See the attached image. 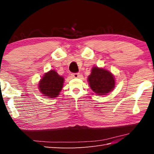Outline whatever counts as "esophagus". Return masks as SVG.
Listing matches in <instances>:
<instances>
[{
  "label": "esophagus",
  "instance_id": "obj_1",
  "mask_svg": "<svg viewBox=\"0 0 154 154\" xmlns=\"http://www.w3.org/2000/svg\"><path fill=\"white\" fill-rule=\"evenodd\" d=\"M71 76L73 78H79L80 77V74L79 73H72Z\"/></svg>",
  "mask_w": 154,
  "mask_h": 154
}]
</instances>
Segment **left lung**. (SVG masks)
Listing matches in <instances>:
<instances>
[{"instance_id":"left-lung-1","label":"left lung","mask_w":154,"mask_h":154,"mask_svg":"<svg viewBox=\"0 0 154 154\" xmlns=\"http://www.w3.org/2000/svg\"><path fill=\"white\" fill-rule=\"evenodd\" d=\"M91 89L99 96L106 95L115 87L113 74L104 68L94 66L87 78Z\"/></svg>"}]
</instances>
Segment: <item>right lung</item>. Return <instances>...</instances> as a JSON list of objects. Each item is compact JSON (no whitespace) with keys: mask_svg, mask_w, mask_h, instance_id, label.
Listing matches in <instances>:
<instances>
[{"mask_svg":"<svg viewBox=\"0 0 154 154\" xmlns=\"http://www.w3.org/2000/svg\"><path fill=\"white\" fill-rule=\"evenodd\" d=\"M63 83V77L52 69L45 73L42 77L38 83V89L44 97L54 99L60 94Z\"/></svg>","mask_w":154,"mask_h":154,"instance_id":"right-lung-1","label":"right lung"}]
</instances>
